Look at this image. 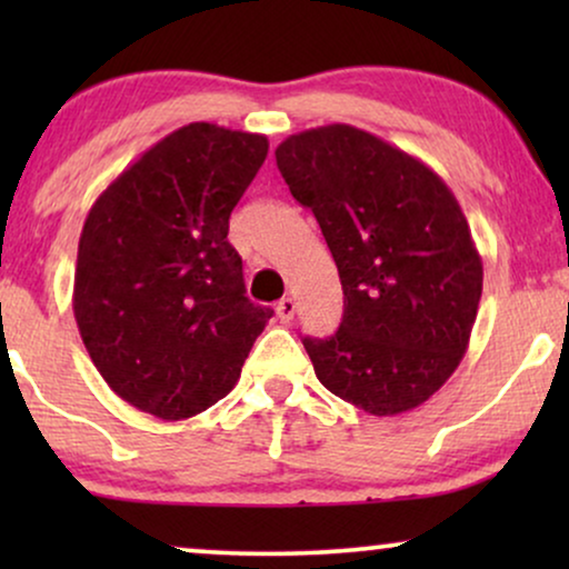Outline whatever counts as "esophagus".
Wrapping results in <instances>:
<instances>
[{"mask_svg":"<svg viewBox=\"0 0 569 569\" xmlns=\"http://www.w3.org/2000/svg\"><path fill=\"white\" fill-rule=\"evenodd\" d=\"M277 316H279V321H282V323H290L295 318V300L292 298L279 300L277 302Z\"/></svg>","mask_w":569,"mask_h":569,"instance_id":"obj_1","label":"esophagus"}]
</instances>
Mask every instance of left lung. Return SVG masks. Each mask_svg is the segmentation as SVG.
<instances>
[{"instance_id":"1","label":"left lung","mask_w":569,"mask_h":569,"mask_svg":"<svg viewBox=\"0 0 569 569\" xmlns=\"http://www.w3.org/2000/svg\"><path fill=\"white\" fill-rule=\"evenodd\" d=\"M274 154L345 290L339 331L302 339L318 380L372 417L419 407L477 321L485 269L461 204L422 160L349 123L287 137Z\"/></svg>"}]
</instances>
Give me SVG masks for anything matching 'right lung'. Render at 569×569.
<instances>
[{
	"label": "right lung",
	"instance_id": "add662e5",
	"mask_svg": "<svg viewBox=\"0 0 569 569\" xmlns=\"http://www.w3.org/2000/svg\"><path fill=\"white\" fill-rule=\"evenodd\" d=\"M269 139L193 121L160 139L90 207L72 308L92 365L139 411L178 422L238 383L274 310L246 298L230 212Z\"/></svg>",
	"mask_w": 569,
	"mask_h": 569
}]
</instances>
